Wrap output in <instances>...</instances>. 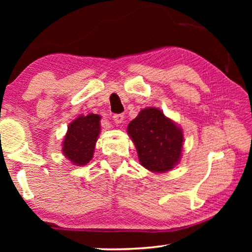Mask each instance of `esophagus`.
<instances>
[{
    "label": "esophagus",
    "mask_w": 252,
    "mask_h": 252,
    "mask_svg": "<svg viewBox=\"0 0 252 252\" xmlns=\"http://www.w3.org/2000/svg\"><path fill=\"white\" fill-rule=\"evenodd\" d=\"M125 120V116L123 114H114L113 116V121L117 123V125H120Z\"/></svg>",
    "instance_id": "1"
}]
</instances>
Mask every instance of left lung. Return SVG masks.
Masks as SVG:
<instances>
[{"instance_id": "8db88e82", "label": "left lung", "mask_w": 252, "mask_h": 252, "mask_svg": "<svg viewBox=\"0 0 252 252\" xmlns=\"http://www.w3.org/2000/svg\"><path fill=\"white\" fill-rule=\"evenodd\" d=\"M127 133L138 151L139 161L152 172H167L180 160L182 130L157 108L140 111L127 126Z\"/></svg>"}]
</instances>
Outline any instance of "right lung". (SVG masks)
<instances>
[{"label": "right lung", "instance_id": "1", "mask_svg": "<svg viewBox=\"0 0 252 252\" xmlns=\"http://www.w3.org/2000/svg\"><path fill=\"white\" fill-rule=\"evenodd\" d=\"M101 117L90 113L70 123L63 141L62 152L75 165L87 164L93 158L99 136Z\"/></svg>", "mask_w": 252, "mask_h": 252}]
</instances>
